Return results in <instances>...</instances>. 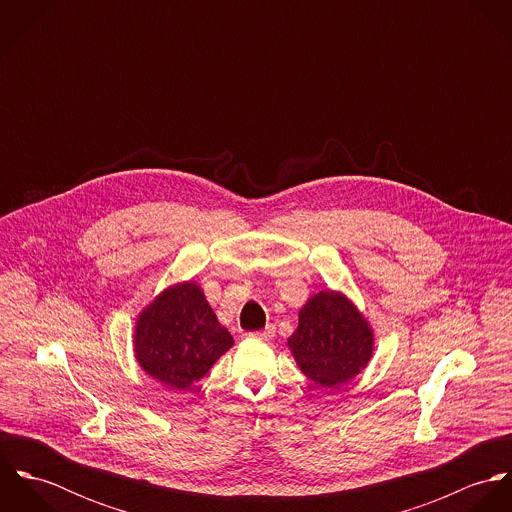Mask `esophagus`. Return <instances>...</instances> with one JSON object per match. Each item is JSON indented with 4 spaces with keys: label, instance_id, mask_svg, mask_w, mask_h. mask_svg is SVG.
<instances>
[{
    "label": "esophagus",
    "instance_id": "34e87169",
    "mask_svg": "<svg viewBox=\"0 0 512 512\" xmlns=\"http://www.w3.org/2000/svg\"><path fill=\"white\" fill-rule=\"evenodd\" d=\"M274 333H276V327H274V325H266V329L256 331V333H250V337L260 339V341H270V339L274 337Z\"/></svg>",
    "mask_w": 512,
    "mask_h": 512
}]
</instances>
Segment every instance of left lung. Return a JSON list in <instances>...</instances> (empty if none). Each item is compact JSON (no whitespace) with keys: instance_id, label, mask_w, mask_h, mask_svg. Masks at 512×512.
I'll use <instances>...</instances> for the list:
<instances>
[{"instance_id":"left-lung-1","label":"left lung","mask_w":512,"mask_h":512,"mask_svg":"<svg viewBox=\"0 0 512 512\" xmlns=\"http://www.w3.org/2000/svg\"><path fill=\"white\" fill-rule=\"evenodd\" d=\"M288 347L301 372L319 386L337 388L370 361L374 335L363 313L343 293H315L299 309Z\"/></svg>"}]
</instances>
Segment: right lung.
Returning a JSON list of instances; mask_svg holds the SVG:
<instances>
[{"mask_svg": "<svg viewBox=\"0 0 512 512\" xmlns=\"http://www.w3.org/2000/svg\"><path fill=\"white\" fill-rule=\"evenodd\" d=\"M234 345L195 282L159 293L136 321V359L147 374L173 390L201 380Z\"/></svg>", "mask_w": 512, "mask_h": 512, "instance_id": "1", "label": "right lung"}]
</instances>
